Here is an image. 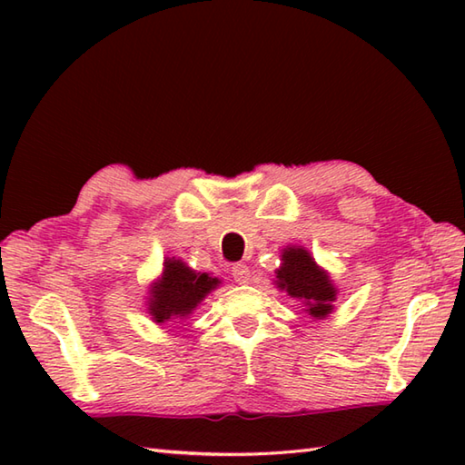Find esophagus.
<instances>
[{
  "instance_id": "34e87169",
  "label": "esophagus",
  "mask_w": 465,
  "mask_h": 465,
  "mask_svg": "<svg viewBox=\"0 0 465 465\" xmlns=\"http://www.w3.org/2000/svg\"><path fill=\"white\" fill-rule=\"evenodd\" d=\"M232 278L238 283H248L250 282V268L245 263H235L232 268Z\"/></svg>"
}]
</instances>
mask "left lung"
Returning <instances> with one entry per match:
<instances>
[{
  "instance_id": "8db88e82",
  "label": "left lung",
  "mask_w": 465,
  "mask_h": 465,
  "mask_svg": "<svg viewBox=\"0 0 465 465\" xmlns=\"http://www.w3.org/2000/svg\"><path fill=\"white\" fill-rule=\"evenodd\" d=\"M283 265L278 270V285L288 292L292 298L303 300L313 318H325L335 300V288L328 273L322 272L312 255L302 248L283 250Z\"/></svg>"
}]
</instances>
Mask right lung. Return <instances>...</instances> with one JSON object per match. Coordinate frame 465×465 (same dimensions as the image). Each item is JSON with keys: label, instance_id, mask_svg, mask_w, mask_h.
Listing matches in <instances>:
<instances>
[{"label": "right lung", "instance_id": "add662e5", "mask_svg": "<svg viewBox=\"0 0 465 465\" xmlns=\"http://www.w3.org/2000/svg\"><path fill=\"white\" fill-rule=\"evenodd\" d=\"M217 278H210L207 273H195L180 260L165 262L162 280L153 285L150 313L157 323L185 318L195 305L200 303L215 285Z\"/></svg>", "mask_w": 465, "mask_h": 465}]
</instances>
